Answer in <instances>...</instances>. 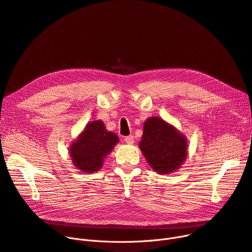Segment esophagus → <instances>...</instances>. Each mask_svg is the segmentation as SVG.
I'll use <instances>...</instances> for the list:
<instances>
[{
    "label": "esophagus",
    "mask_w": 252,
    "mask_h": 252,
    "mask_svg": "<svg viewBox=\"0 0 252 252\" xmlns=\"http://www.w3.org/2000/svg\"><path fill=\"white\" fill-rule=\"evenodd\" d=\"M124 140L127 144H132L133 142H134V137H133V135H129V136H126Z\"/></svg>",
    "instance_id": "obj_1"
}]
</instances>
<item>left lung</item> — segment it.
Segmentation results:
<instances>
[{
    "label": "left lung",
    "mask_w": 252,
    "mask_h": 252,
    "mask_svg": "<svg viewBox=\"0 0 252 252\" xmlns=\"http://www.w3.org/2000/svg\"><path fill=\"white\" fill-rule=\"evenodd\" d=\"M187 138L175 126L159 117H151L143 124L139 149L158 174H171L181 168L187 158Z\"/></svg>",
    "instance_id": "8db88e82"
}]
</instances>
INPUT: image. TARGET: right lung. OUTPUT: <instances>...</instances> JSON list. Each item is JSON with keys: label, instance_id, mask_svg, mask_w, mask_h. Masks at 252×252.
<instances>
[{"label": "right lung", "instance_id": "right-lung-1", "mask_svg": "<svg viewBox=\"0 0 252 252\" xmlns=\"http://www.w3.org/2000/svg\"><path fill=\"white\" fill-rule=\"evenodd\" d=\"M118 142L119 137L108 131L102 121H92L70 144L69 155L77 170L92 174L101 169L105 158Z\"/></svg>", "mask_w": 252, "mask_h": 252}]
</instances>
